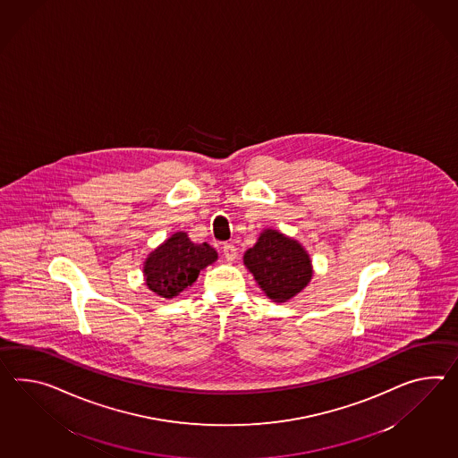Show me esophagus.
Here are the masks:
<instances>
[{
  "label": "esophagus",
  "instance_id": "1",
  "mask_svg": "<svg viewBox=\"0 0 458 458\" xmlns=\"http://www.w3.org/2000/svg\"><path fill=\"white\" fill-rule=\"evenodd\" d=\"M224 255L226 258V261L228 263H233L236 257H238V251H236V246L232 245V243H226L224 245Z\"/></svg>",
  "mask_w": 458,
  "mask_h": 458
}]
</instances>
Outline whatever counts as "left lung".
I'll list each match as a JSON object with an SVG mask.
<instances>
[{"label": "left lung", "mask_w": 458, "mask_h": 458, "mask_svg": "<svg viewBox=\"0 0 458 458\" xmlns=\"http://www.w3.org/2000/svg\"><path fill=\"white\" fill-rule=\"evenodd\" d=\"M246 269L271 301L286 302L301 293L312 278L306 248L288 234L265 228L243 255Z\"/></svg>", "instance_id": "left-lung-1"}]
</instances>
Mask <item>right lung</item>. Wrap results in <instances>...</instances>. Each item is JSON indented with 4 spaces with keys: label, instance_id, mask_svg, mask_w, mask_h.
<instances>
[{
    "label": "right lung",
    "instance_id": "obj_1",
    "mask_svg": "<svg viewBox=\"0 0 458 458\" xmlns=\"http://www.w3.org/2000/svg\"><path fill=\"white\" fill-rule=\"evenodd\" d=\"M216 259L218 253L208 243H193L185 232H177L147 255L144 281L157 296L172 300L191 286L201 269Z\"/></svg>",
    "mask_w": 458,
    "mask_h": 458
}]
</instances>
